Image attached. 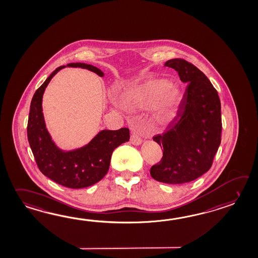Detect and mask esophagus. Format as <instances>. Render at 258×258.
Segmentation results:
<instances>
[{
	"label": "esophagus",
	"mask_w": 258,
	"mask_h": 258,
	"mask_svg": "<svg viewBox=\"0 0 258 258\" xmlns=\"http://www.w3.org/2000/svg\"><path fill=\"white\" fill-rule=\"evenodd\" d=\"M131 142H132V144H134V145H140V144L142 143V142H143V140L139 137L137 134L132 133V136H131Z\"/></svg>",
	"instance_id": "1"
}]
</instances>
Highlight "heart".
I'll return each mask as SVG.
<instances>
[{
    "instance_id": "heart-1",
    "label": "heart",
    "mask_w": 258,
    "mask_h": 258,
    "mask_svg": "<svg viewBox=\"0 0 258 258\" xmlns=\"http://www.w3.org/2000/svg\"><path fill=\"white\" fill-rule=\"evenodd\" d=\"M123 99L131 108H151L155 122L166 124L177 113L181 93L178 85L173 82L152 79L126 91Z\"/></svg>"
}]
</instances>
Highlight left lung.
<instances>
[{"label":"left lung","mask_w":258,"mask_h":258,"mask_svg":"<svg viewBox=\"0 0 258 258\" xmlns=\"http://www.w3.org/2000/svg\"><path fill=\"white\" fill-rule=\"evenodd\" d=\"M165 66L175 69L187 87L177 116L166 132L154 137L164 152L150 174L164 183H187L212 166L221 143V104L210 80L192 63L177 58Z\"/></svg>","instance_id":"1"}]
</instances>
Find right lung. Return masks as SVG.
Instances as JSON below:
<instances>
[{
  "mask_svg": "<svg viewBox=\"0 0 258 258\" xmlns=\"http://www.w3.org/2000/svg\"><path fill=\"white\" fill-rule=\"evenodd\" d=\"M68 67L88 69L103 77V71L92 64L71 63ZM63 68L66 66L55 69L33 95L27 127L28 140L37 166L44 176L64 187L81 189L97 183L106 175L113 151L128 142L130 130H103L81 148L72 151L60 149L46 128L42 96L52 77Z\"/></svg>",
  "mask_w": 258,
  "mask_h": 258,
  "instance_id": "add662e5",
  "label": "right lung"
}]
</instances>
